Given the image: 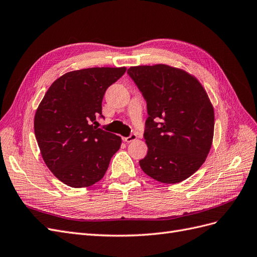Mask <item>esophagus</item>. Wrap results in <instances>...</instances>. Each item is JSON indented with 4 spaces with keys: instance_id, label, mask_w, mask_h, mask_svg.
I'll return each instance as SVG.
<instances>
[{
    "instance_id": "34e87169",
    "label": "esophagus",
    "mask_w": 257,
    "mask_h": 257,
    "mask_svg": "<svg viewBox=\"0 0 257 257\" xmlns=\"http://www.w3.org/2000/svg\"><path fill=\"white\" fill-rule=\"evenodd\" d=\"M122 139H123V142L131 143V142L136 141V139H137V135H136V134H131V135L127 136V137H123Z\"/></svg>"
}]
</instances>
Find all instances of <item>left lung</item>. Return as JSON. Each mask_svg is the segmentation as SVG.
<instances>
[{
  "label": "left lung",
  "instance_id": "1",
  "mask_svg": "<svg viewBox=\"0 0 257 257\" xmlns=\"http://www.w3.org/2000/svg\"><path fill=\"white\" fill-rule=\"evenodd\" d=\"M127 74L147 102L144 173L178 183L203 165L213 139L214 111L195 77L165 64L133 66Z\"/></svg>",
  "mask_w": 257,
  "mask_h": 257
}]
</instances>
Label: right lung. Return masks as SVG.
Wrapping results in <instances>:
<instances>
[{
  "label": "right lung",
  "instance_id": "obj_1",
  "mask_svg": "<svg viewBox=\"0 0 257 257\" xmlns=\"http://www.w3.org/2000/svg\"><path fill=\"white\" fill-rule=\"evenodd\" d=\"M125 67H92L64 74L38 106L34 133L46 165L72 188L91 186L102 179L121 137L97 127L108 87Z\"/></svg>",
  "mask_w": 257,
  "mask_h": 257
}]
</instances>
